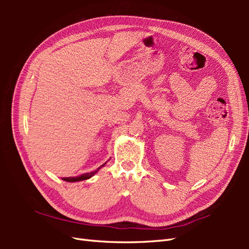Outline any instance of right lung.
I'll return each mask as SVG.
<instances>
[{
	"instance_id": "add662e5",
	"label": "right lung",
	"mask_w": 249,
	"mask_h": 249,
	"mask_svg": "<svg viewBox=\"0 0 249 249\" xmlns=\"http://www.w3.org/2000/svg\"><path fill=\"white\" fill-rule=\"evenodd\" d=\"M105 165H106V162L104 163V165L100 166L99 168H97L96 170L93 171V172L84 173V174H82V176H79V177H76V178H63V179H64V181H66V182H72V183L73 182H79V181H84V179H89V178H91L93 176H95V174H96L99 171V169L104 167Z\"/></svg>"
}]
</instances>
